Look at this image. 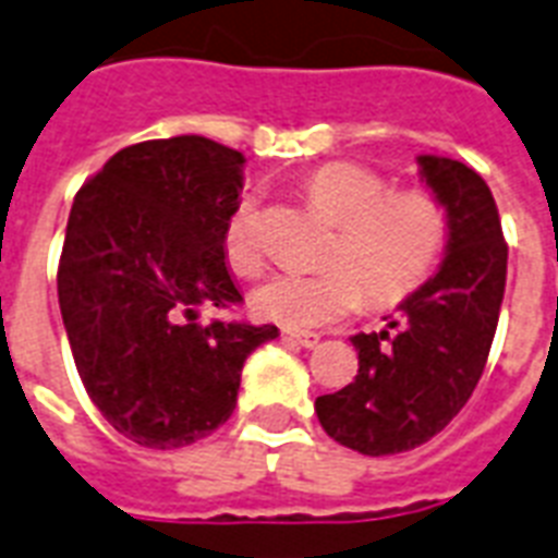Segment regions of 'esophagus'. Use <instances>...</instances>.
I'll use <instances>...</instances> for the list:
<instances>
[{
  "label": "esophagus",
  "instance_id": "obj_1",
  "mask_svg": "<svg viewBox=\"0 0 558 558\" xmlns=\"http://www.w3.org/2000/svg\"><path fill=\"white\" fill-rule=\"evenodd\" d=\"M287 339H292V341H298V344H301V348H318V341H322V336H318V332H287Z\"/></svg>",
  "mask_w": 558,
  "mask_h": 558
}]
</instances>
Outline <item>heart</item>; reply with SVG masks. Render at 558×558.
<instances>
[{
    "instance_id": "b5f03b06",
    "label": "heart",
    "mask_w": 558,
    "mask_h": 558,
    "mask_svg": "<svg viewBox=\"0 0 558 558\" xmlns=\"http://www.w3.org/2000/svg\"><path fill=\"white\" fill-rule=\"evenodd\" d=\"M306 193L336 236L322 269L278 271L254 289V313L292 330L327 327L365 304L390 306L423 287L449 240V214L432 191L390 182L356 161H330L306 179ZM222 252L240 275L263 266L257 199L243 196L222 226Z\"/></svg>"
}]
</instances>
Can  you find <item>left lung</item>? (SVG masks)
Returning a JSON list of instances; mask_svg holds the SVG:
<instances>
[{
    "instance_id": "left-lung-1",
    "label": "left lung",
    "mask_w": 558,
    "mask_h": 558,
    "mask_svg": "<svg viewBox=\"0 0 558 558\" xmlns=\"http://www.w3.org/2000/svg\"><path fill=\"white\" fill-rule=\"evenodd\" d=\"M420 173L449 214L446 260L402 301L388 330L359 332L356 379L315 399L332 440L381 458L440 434L469 402L493 348L507 243L493 191L463 161L420 156Z\"/></svg>"
}]
</instances>
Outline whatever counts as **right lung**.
<instances>
[{
	"mask_svg": "<svg viewBox=\"0 0 558 558\" xmlns=\"http://www.w3.org/2000/svg\"><path fill=\"white\" fill-rule=\"evenodd\" d=\"M243 153L202 135L118 150L77 191L57 295L81 381L107 423L147 449L208 437L236 405L243 362L275 324L196 322L243 301L222 226Z\"/></svg>",
	"mask_w": 558,
	"mask_h": 558,
	"instance_id": "1",
	"label": "right lung"
}]
</instances>
